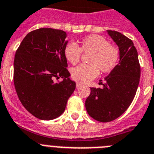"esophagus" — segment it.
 <instances>
[{"label":"esophagus","mask_w":154,"mask_h":154,"mask_svg":"<svg viewBox=\"0 0 154 154\" xmlns=\"http://www.w3.org/2000/svg\"><path fill=\"white\" fill-rule=\"evenodd\" d=\"M82 84L80 82H77V84H76V86H77V88H80V87L82 86Z\"/></svg>","instance_id":"1"}]
</instances>
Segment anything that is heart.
I'll use <instances>...</instances> for the list:
<instances>
[{"label": "heart", "instance_id": "b5f03b06", "mask_svg": "<svg viewBox=\"0 0 154 154\" xmlns=\"http://www.w3.org/2000/svg\"><path fill=\"white\" fill-rule=\"evenodd\" d=\"M81 53H90L88 59L89 64H81L73 68L71 77L83 84L95 78L99 71L102 73H110L116 67L120 59L119 49L98 35L85 37L79 46L73 42H68L63 49L66 60L73 65L80 61Z\"/></svg>", "mask_w": 154, "mask_h": 154}]
</instances>
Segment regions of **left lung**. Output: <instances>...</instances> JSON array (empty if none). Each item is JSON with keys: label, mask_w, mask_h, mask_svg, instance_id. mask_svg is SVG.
<instances>
[{"label": "left lung", "mask_w": 154, "mask_h": 154, "mask_svg": "<svg viewBox=\"0 0 154 154\" xmlns=\"http://www.w3.org/2000/svg\"><path fill=\"white\" fill-rule=\"evenodd\" d=\"M107 32L119 46V63L105 78L103 88H91L85 101L88 115L101 122L113 121L127 110L136 95L140 78L138 53L133 41L116 31Z\"/></svg>", "instance_id": "1"}]
</instances>
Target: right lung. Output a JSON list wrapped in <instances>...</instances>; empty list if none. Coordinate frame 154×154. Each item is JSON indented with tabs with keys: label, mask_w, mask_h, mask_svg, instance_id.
I'll list each match as a JSON object with an SVG mask.
<instances>
[{
	"label": "right lung",
	"mask_w": 154,
	"mask_h": 154,
	"mask_svg": "<svg viewBox=\"0 0 154 154\" xmlns=\"http://www.w3.org/2000/svg\"><path fill=\"white\" fill-rule=\"evenodd\" d=\"M63 30L42 28L32 31L16 50L14 85L25 109L42 120L59 117L76 88L63 49L67 44ZM64 79L58 83L54 79Z\"/></svg>",
	"instance_id": "right-lung-1"
}]
</instances>
